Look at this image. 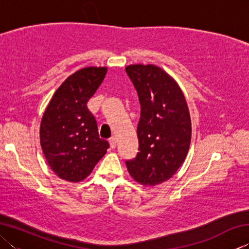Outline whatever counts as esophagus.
Instances as JSON below:
<instances>
[{"instance_id":"obj_1","label":"esophagus","mask_w":249,"mask_h":249,"mask_svg":"<svg viewBox=\"0 0 249 249\" xmlns=\"http://www.w3.org/2000/svg\"><path fill=\"white\" fill-rule=\"evenodd\" d=\"M108 142H109V147H111L112 149H114L115 147H116V138H115V137H112V138H109Z\"/></svg>"}]
</instances>
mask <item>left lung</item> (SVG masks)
Here are the masks:
<instances>
[{"instance_id":"obj_1","label":"left lung","mask_w":249,"mask_h":249,"mask_svg":"<svg viewBox=\"0 0 249 249\" xmlns=\"http://www.w3.org/2000/svg\"><path fill=\"white\" fill-rule=\"evenodd\" d=\"M137 91L141 117L136 158L126 161L132 178L145 187L169 180L182 165L191 142V119L176 80L155 65L125 68Z\"/></svg>"}]
</instances>
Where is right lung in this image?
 I'll return each instance as SVG.
<instances>
[{
	"instance_id": "obj_1",
	"label": "right lung",
	"mask_w": 249,
	"mask_h": 249,
	"mask_svg": "<svg viewBox=\"0 0 249 249\" xmlns=\"http://www.w3.org/2000/svg\"><path fill=\"white\" fill-rule=\"evenodd\" d=\"M107 72V67H87L69 75L54 92L41 119L40 146L59 178L80 182L107 154L94 116L87 107Z\"/></svg>"
}]
</instances>
